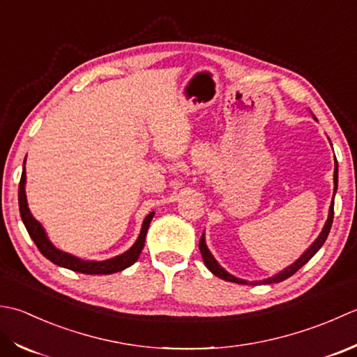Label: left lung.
Wrapping results in <instances>:
<instances>
[{
	"mask_svg": "<svg viewBox=\"0 0 357 357\" xmlns=\"http://www.w3.org/2000/svg\"><path fill=\"white\" fill-rule=\"evenodd\" d=\"M337 191V163H336V168H334V192ZM334 199V197H333ZM333 217H334V202L331 203V206H330V214H328V220H326V223H325V227H324V229H322V232H321V236H319L317 238H316V242L312 243L310 248L303 252V256L301 257V259H297L293 265L291 266H288V268H285V270L283 271H280L279 274H275V275H273V278H270V279H266V280H264L261 283H278V282H282V280H285V279H288V278H291V275H293L294 273H297L301 270V268L307 264V261L314 256V254L322 248V245L325 243V240H326V237H328V234H330V229H331V223H333ZM199 248H200V252H202V257H203V261H205V265H206V268L208 270L213 273L214 275H217V278H220V279H223V280H228V282H236V283H242V285H248V282L246 280H242V279H237V278H234V275H231L229 273H227L223 270V268L217 264L215 261V259L211 256V252H209V250L206 248V243H205V234H202V237H200V242H199Z\"/></svg>",
	"mask_w": 357,
	"mask_h": 357,
	"instance_id": "1",
	"label": "left lung"
}]
</instances>
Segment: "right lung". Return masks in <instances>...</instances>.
<instances>
[{"label": "right lung", "mask_w": 357, "mask_h": 357, "mask_svg": "<svg viewBox=\"0 0 357 357\" xmlns=\"http://www.w3.org/2000/svg\"><path fill=\"white\" fill-rule=\"evenodd\" d=\"M24 183H26V171L23 169V174H21V180H20V186H18V205H20L21 219H23L24 227L29 232V236H31L35 242L36 248L40 250L43 256L52 261V264H55L58 266H63V268H68V270H72V271L83 273V274H112V273L123 271L125 268L135 264L138 256H140V252L143 250V246H144V238H146V232H148L152 217H154V213L146 215V219H144V222H143L140 236H138L137 242L134 243V246L129 251L121 254V256H117V257L109 259V260H103V261H86V260L70 256V254L56 250L55 246L49 242L45 229H43L41 225L33 219L31 211H29V208H27Z\"/></svg>", "instance_id": "add662e5"}]
</instances>
